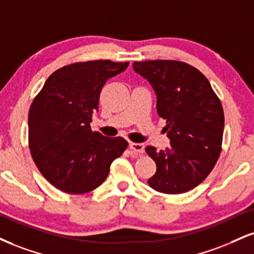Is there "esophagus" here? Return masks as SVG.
Listing matches in <instances>:
<instances>
[{"label": "esophagus", "instance_id": "obj_1", "mask_svg": "<svg viewBox=\"0 0 254 254\" xmlns=\"http://www.w3.org/2000/svg\"><path fill=\"white\" fill-rule=\"evenodd\" d=\"M129 146H130L131 150L135 151V152H138V154H143V152H144V144H142V143L131 142Z\"/></svg>", "mask_w": 254, "mask_h": 254}]
</instances>
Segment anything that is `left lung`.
Instances as JSON below:
<instances>
[{"label":"left lung","instance_id":"obj_1","mask_svg":"<svg viewBox=\"0 0 254 254\" xmlns=\"http://www.w3.org/2000/svg\"><path fill=\"white\" fill-rule=\"evenodd\" d=\"M157 96V114L166 119L170 146L146 154L156 163L149 186L163 194H182L209 175L221 152L224 109L208 79L189 64L146 60L132 64Z\"/></svg>","mask_w":254,"mask_h":254}]
</instances>
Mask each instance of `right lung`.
<instances>
[{
  "mask_svg": "<svg viewBox=\"0 0 254 254\" xmlns=\"http://www.w3.org/2000/svg\"><path fill=\"white\" fill-rule=\"evenodd\" d=\"M129 63L92 60L53 72L36 94L28 114V145L42 176L61 191L85 194L99 187L110 166L127 148L122 137L91 130L100 91Z\"/></svg>",
  "mask_w": 254,
  "mask_h": 254,
  "instance_id": "right-lung-1",
  "label": "right lung"
}]
</instances>
